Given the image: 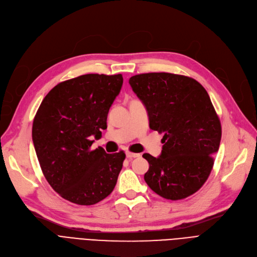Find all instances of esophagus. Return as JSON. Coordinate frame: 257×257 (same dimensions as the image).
<instances>
[{
    "label": "esophagus",
    "instance_id": "34e87169",
    "mask_svg": "<svg viewBox=\"0 0 257 257\" xmlns=\"http://www.w3.org/2000/svg\"><path fill=\"white\" fill-rule=\"evenodd\" d=\"M125 155H126V158H128V159H134V158H138V157H140V154L132 153V152H126V153H125Z\"/></svg>",
    "mask_w": 257,
    "mask_h": 257
}]
</instances>
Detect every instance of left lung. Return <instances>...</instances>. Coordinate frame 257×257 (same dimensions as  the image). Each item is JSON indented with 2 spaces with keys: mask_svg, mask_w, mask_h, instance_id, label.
Listing matches in <instances>:
<instances>
[{
  "mask_svg": "<svg viewBox=\"0 0 257 257\" xmlns=\"http://www.w3.org/2000/svg\"><path fill=\"white\" fill-rule=\"evenodd\" d=\"M128 82L146 107L150 127L164 134L161 155H143L150 164L146 184L167 200L189 197L208 179L222 137L208 93L193 78L164 72L138 74Z\"/></svg>",
  "mask_w": 257,
  "mask_h": 257,
  "instance_id": "left-lung-1",
  "label": "left lung"
}]
</instances>
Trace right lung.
<instances>
[{
	"label": "right lung",
	"instance_id": "add662e5",
	"mask_svg": "<svg viewBox=\"0 0 257 257\" xmlns=\"http://www.w3.org/2000/svg\"><path fill=\"white\" fill-rule=\"evenodd\" d=\"M121 74H85L58 83L35 114L32 140L42 172L65 200L94 205L116 185L124 152L91 150L106 128L108 109L119 94Z\"/></svg>",
	"mask_w": 257,
	"mask_h": 257
}]
</instances>
